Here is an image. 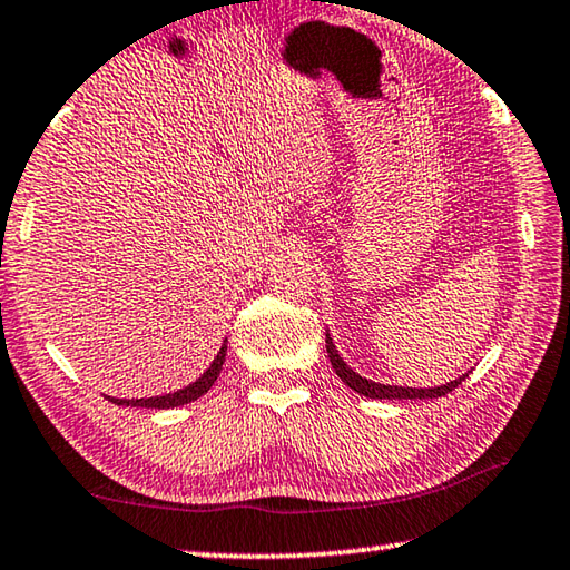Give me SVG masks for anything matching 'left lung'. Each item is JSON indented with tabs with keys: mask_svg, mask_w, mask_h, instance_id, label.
Instances as JSON below:
<instances>
[{
	"mask_svg": "<svg viewBox=\"0 0 570 570\" xmlns=\"http://www.w3.org/2000/svg\"><path fill=\"white\" fill-rule=\"evenodd\" d=\"M326 354H330V362L334 366L336 377H340L346 387L364 394V397L370 400H435L442 397V394H448L462 384V380L468 377V374H462V377L452 380L448 384H440V387H397V384H380V382H372L362 377V374H356L350 364H346L340 352H336V346L332 342L330 332H326Z\"/></svg>",
	"mask_w": 570,
	"mask_h": 570,
	"instance_id": "1",
	"label": "left lung"
}]
</instances>
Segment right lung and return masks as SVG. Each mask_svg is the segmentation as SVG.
I'll return each mask as SVG.
<instances>
[{
	"label": "right lung",
	"instance_id": "right-lung-1",
	"mask_svg": "<svg viewBox=\"0 0 570 570\" xmlns=\"http://www.w3.org/2000/svg\"><path fill=\"white\" fill-rule=\"evenodd\" d=\"M224 360H226V340H224V344H220L216 360L210 362L208 370H206L204 374H200V377H198L196 382H190L188 387L176 390V392H170V394H160V397L120 400V397H108V394H105V397H108V400L115 402V404H122V407H150V410L180 407V404H188V402H193V400L204 397V394H206L210 387H214L216 380H218V374H220V366H224Z\"/></svg>",
	"mask_w": 570,
	"mask_h": 570
}]
</instances>
